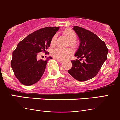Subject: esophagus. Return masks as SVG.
<instances>
[{"mask_svg": "<svg viewBox=\"0 0 120 120\" xmlns=\"http://www.w3.org/2000/svg\"><path fill=\"white\" fill-rule=\"evenodd\" d=\"M57 59V61H59V62L61 63H63V60H60V59Z\"/></svg>", "mask_w": 120, "mask_h": 120, "instance_id": "obj_1", "label": "esophagus"}]
</instances>
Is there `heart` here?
<instances>
[{
	"label": "heart",
	"mask_w": 120,
	"mask_h": 120,
	"mask_svg": "<svg viewBox=\"0 0 120 120\" xmlns=\"http://www.w3.org/2000/svg\"><path fill=\"white\" fill-rule=\"evenodd\" d=\"M63 34L67 37L70 41V45L72 46H75V42L77 39V35L75 32L71 29H66L63 32ZM56 41V35H54L50 41V46H54L55 45ZM72 54V50L71 49H61L60 48H56L53 49L51 52L52 56L54 58L60 59V60H65L67 59L69 56Z\"/></svg>",
	"instance_id": "b5f03b06"
}]
</instances>
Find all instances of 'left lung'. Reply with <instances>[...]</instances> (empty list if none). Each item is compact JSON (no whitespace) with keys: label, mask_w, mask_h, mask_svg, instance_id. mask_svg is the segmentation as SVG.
<instances>
[{"label":"left lung","mask_w":120,"mask_h":120,"mask_svg":"<svg viewBox=\"0 0 120 120\" xmlns=\"http://www.w3.org/2000/svg\"><path fill=\"white\" fill-rule=\"evenodd\" d=\"M79 39V45L74 54L79 60L71 61L72 67L68 73L77 81H85L97 75L107 60L108 49L105 42L93 32L77 26H73ZM84 59L83 62L80 61Z\"/></svg>","instance_id":"left-lung-1"}]
</instances>
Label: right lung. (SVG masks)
I'll return each instance as SVG.
<instances>
[{"mask_svg": "<svg viewBox=\"0 0 120 120\" xmlns=\"http://www.w3.org/2000/svg\"><path fill=\"white\" fill-rule=\"evenodd\" d=\"M59 29L46 27L30 34L19 43L13 52L11 66L18 80L24 85L37 83L43 75L47 63L51 57L46 60H38V54L47 52L50 41Z\"/></svg>", "mask_w": 120, "mask_h": 120, "instance_id": "obj_1", "label": "right lung"}]
</instances>
